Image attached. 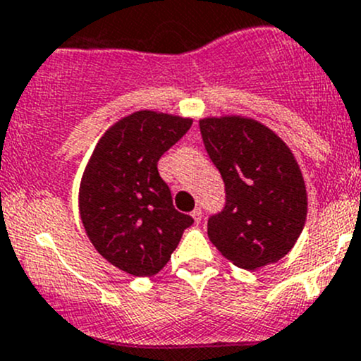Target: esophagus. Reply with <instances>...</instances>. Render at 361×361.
<instances>
[{
    "label": "esophagus",
    "mask_w": 361,
    "mask_h": 361,
    "mask_svg": "<svg viewBox=\"0 0 361 361\" xmlns=\"http://www.w3.org/2000/svg\"><path fill=\"white\" fill-rule=\"evenodd\" d=\"M191 216H192V219H195V223L198 224L200 221H202V209H200V207H196V209L191 212Z\"/></svg>",
    "instance_id": "1"
}]
</instances>
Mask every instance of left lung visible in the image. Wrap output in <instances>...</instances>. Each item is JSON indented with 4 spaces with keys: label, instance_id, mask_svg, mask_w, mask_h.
I'll use <instances>...</instances> for the list:
<instances>
[{
    "label": "left lung",
    "instance_id": "8db88e82",
    "mask_svg": "<svg viewBox=\"0 0 361 361\" xmlns=\"http://www.w3.org/2000/svg\"><path fill=\"white\" fill-rule=\"evenodd\" d=\"M210 161L224 182V207L207 231L224 258L255 270L286 256L300 237L307 192L288 145L258 121L210 117L200 121Z\"/></svg>",
    "mask_w": 361,
    "mask_h": 361
}]
</instances>
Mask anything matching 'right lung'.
Returning a JSON list of instances; mask_svg holds the SVG:
<instances>
[{
  "mask_svg": "<svg viewBox=\"0 0 361 361\" xmlns=\"http://www.w3.org/2000/svg\"><path fill=\"white\" fill-rule=\"evenodd\" d=\"M191 119L142 110L114 124L92 152L80 184V217L96 251L137 277L154 276L172 258L191 216L173 207L158 161Z\"/></svg>",
  "mask_w": 361,
  "mask_h": 361,
  "instance_id": "add662e5",
  "label": "right lung"
}]
</instances>
